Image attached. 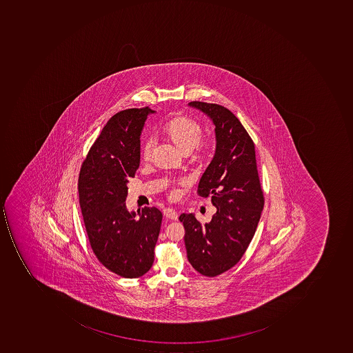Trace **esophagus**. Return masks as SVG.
Segmentation results:
<instances>
[{
    "instance_id": "obj_1",
    "label": "esophagus",
    "mask_w": 353,
    "mask_h": 353,
    "mask_svg": "<svg viewBox=\"0 0 353 353\" xmlns=\"http://www.w3.org/2000/svg\"><path fill=\"white\" fill-rule=\"evenodd\" d=\"M164 216L168 217V219H173V221H177L178 219V213L177 211H175L174 209H171V208H166V209L163 210Z\"/></svg>"
}]
</instances>
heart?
I'll return each instance as SVG.
<instances>
[{"instance_id": "b5f03b06", "label": "heart", "mask_w": 353, "mask_h": 353, "mask_svg": "<svg viewBox=\"0 0 353 353\" xmlns=\"http://www.w3.org/2000/svg\"><path fill=\"white\" fill-rule=\"evenodd\" d=\"M160 136L183 154H190L193 150V160L197 163H208L214 156V142L201 141L203 136L201 124L189 115H175L166 121L160 130ZM152 152V143L150 141H143L140 145L141 162H150ZM179 194V190L173 187L170 191V197L172 199H178Z\"/></svg>"}]
</instances>
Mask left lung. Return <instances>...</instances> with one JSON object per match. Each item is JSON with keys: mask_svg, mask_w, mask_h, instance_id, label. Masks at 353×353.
Listing matches in <instances>:
<instances>
[{"mask_svg": "<svg viewBox=\"0 0 353 353\" xmlns=\"http://www.w3.org/2000/svg\"><path fill=\"white\" fill-rule=\"evenodd\" d=\"M215 126L214 157L199 180L197 194L211 196L217 211L210 223L182 213L188 260L205 276H216L242 259L254 238L264 207L252 139L226 107L194 101Z\"/></svg>", "mask_w": 353, "mask_h": 353, "instance_id": "1", "label": "left lung"}]
</instances>
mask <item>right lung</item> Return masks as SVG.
<instances>
[{
  "label": "right lung",
  "mask_w": 353,
  "mask_h": 353,
  "mask_svg": "<svg viewBox=\"0 0 353 353\" xmlns=\"http://www.w3.org/2000/svg\"><path fill=\"white\" fill-rule=\"evenodd\" d=\"M148 107L115 113L81 164L79 203L88 240L97 260L110 272L134 279L150 270L162 213L154 207L125 205L127 183L140 165V134Z\"/></svg>",
  "instance_id": "add662e5"
}]
</instances>
